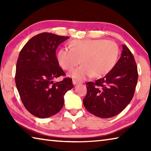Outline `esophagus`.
Here are the masks:
<instances>
[{
    "mask_svg": "<svg viewBox=\"0 0 151 151\" xmlns=\"http://www.w3.org/2000/svg\"><path fill=\"white\" fill-rule=\"evenodd\" d=\"M73 83L74 85H77V84H78L79 82L78 81L75 80V79H74V80H73Z\"/></svg>",
    "mask_w": 151,
    "mask_h": 151,
    "instance_id": "34e87169",
    "label": "esophagus"
}]
</instances>
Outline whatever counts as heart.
I'll list each match as a JSON object with an SVG mask.
<instances>
[{
  "mask_svg": "<svg viewBox=\"0 0 151 151\" xmlns=\"http://www.w3.org/2000/svg\"><path fill=\"white\" fill-rule=\"evenodd\" d=\"M70 50L62 48L57 58L64 70H72L81 63L80 67L72 71L71 77L83 80L88 77L101 76L111 71L116 63L119 47L115 42L104 39L73 40Z\"/></svg>",
  "mask_w": 151,
  "mask_h": 151,
  "instance_id": "1",
  "label": "heart"
}]
</instances>
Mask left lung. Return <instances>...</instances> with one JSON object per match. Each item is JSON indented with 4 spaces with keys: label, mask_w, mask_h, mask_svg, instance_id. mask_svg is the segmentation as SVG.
<instances>
[{
    "label": "left lung",
    "mask_w": 151,
    "mask_h": 151,
    "mask_svg": "<svg viewBox=\"0 0 151 151\" xmlns=\"http://www.w3.org/2000/svg\"><path fill=\"white\" fill-rule=\"evenodd\" d=\"M138 71L133 55L122 45L121 57L106 76L94 83L88 82L87 93L83 99L87 111L98 117L111 118L126 108L133 97Z\"/></svg>",
    "instance_id": "left-lung-1"
}]
</instances>
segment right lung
Returning a JSON list of instances; mask_svg holds the SVG:
<instances>
[{"label": "right lung", "instance_id": "1", "mask_svg": "<svg viewBox=\"0 0 151 151\" xmlns=\"http://www.w3.org/2000/svg\"><path fill=\"white\" fill-rule=\"evenodd\" d=\"M69 37L42 32L25 45L18 58L15 83L20 99L30 113L48 118L59 112L65 103L64 96L73 88L72 79L55 78L65 76L56 56L58 45Z\"/></svg>", "mask_w": 151, "mask_h": 151}]
</instances>
